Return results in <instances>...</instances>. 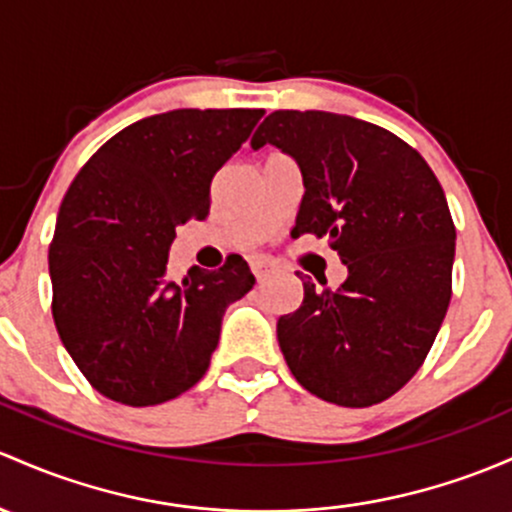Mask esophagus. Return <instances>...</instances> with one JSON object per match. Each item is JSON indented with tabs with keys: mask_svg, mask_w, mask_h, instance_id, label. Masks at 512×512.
I'll list each match as a JSON object with an SVG mask.
<instances>
[{
	"mask_svg": "<svg viewBox=\"0 0 512 512\" xmlns=\"http://www.w3.org/2000/svg\"><path fill=\"white\" fill-rule=\"evenodd\" d=\"M250 270L257 277V282H262V279H265L267 274L274 272V267H272L270 260H265V257H255V260L250 262Z\"/></svg>",
	"mask_w": 512,
	"mask_h": 512,
	"instance_id": "1",
	"label": "esophagus"
}]
</instances>
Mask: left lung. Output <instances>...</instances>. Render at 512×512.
I'll use <instances>...</instances> for the list:
<instances>
[{"instance_id": "left-lung-1", "label": "left lung", "mask_w": 512, "mask_h": 512, "mask_svg": "<svg viewBox=\"0 0 512 512\" xmlns=\"http://www.w3.org/2000/svg\"><path fill=\"white\" fill-rule=\"evenodd\" d=\"M265 144L301 169L294 238H326L348 267L336 292L301 277L304 301L277 321L284 360L321 400L378 405L417 373L449 309L456 228L444 188L417 149L348 115L277 110L250 139Z\"/></svg>"}]
</instances>
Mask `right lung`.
I'll list each match as a JSON object with an SVG mask.
<instances>
[{
  "instance_id": "right-lung-1",
  "label": "right lung",
  "mask_w": 512,
  "mask_h": 512,
  "mask_svg": "<svg viewBox=\"0 0 512 512\" xmlns=\"http://www.w3.org/2000/svg\"><path fill=\"white\" fill-rule=\"evenodd\" d=\"M265 110H171L117 132L75 176L48 247L53 321L88 383L129 407L206 375L220 321L255 284L247 262L166 274L176 228L211 211V181Z\"/></svg>"
}]
</instances>
